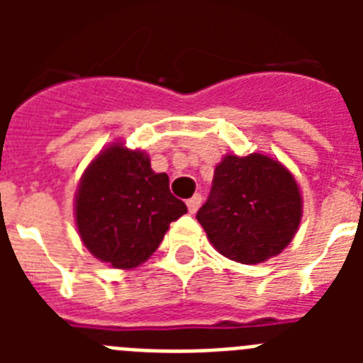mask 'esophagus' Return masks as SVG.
I'll use <instances>...</instances> for the list:
<instances>
[{
  "label": "esophagus",
  "mask_w": 363,
  "mask_h": 363,
  "mask_svg": "<svg viewBox=\"0 0 363 363\" xmlns=\"http://www.w3.org/2000/svg\"><path fill=\"white\" fill-rule=\"evenodd\" d=\"M200 205H201V194H194L192 198H189V200H187L189 213H191V214L196 213V211L200 209Z\"/></svg>",
  "instance_id": "obj_1"
}]
</instances>
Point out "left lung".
I'll list each match as a JSON object with an SVG mask.
<instances>
[{
    "instance_id": "1",
    "label": "left lung",
    "mask_w": 363,
    "mask_h": 363,
    "mask_svg": "<svg viewBox=\"0 0 363 363\" xmlns=\"http://www.w3.org/2000/svg\"><path fill=\"white\" fill-rule=\"evenodd\" d=\"M196 218L220 255L238 264H262L294 238L301 220L300 187L278 160L259 152L227 154Z\"/></svg>"
}]
</instances>
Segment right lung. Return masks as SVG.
I'll return each instance as SVG.
<instances>
[{"mask_svg": "<svg viewBox=\"0 0 363 363\" xmlns=\"http://www.w3.org/2000/svg\"><path fill=\"white\" fill-rule=\"evenodd\" d=\"M74 211L79 238L94 258L133 269L152 256L187 205L172 196L169 176L156 174L143 150L112 143L83 172Z\"/></svg>", "mask_w": 363, "mask_h": 363, "instance_id": "obj_1", "label": "right lung"}]
</instances>
